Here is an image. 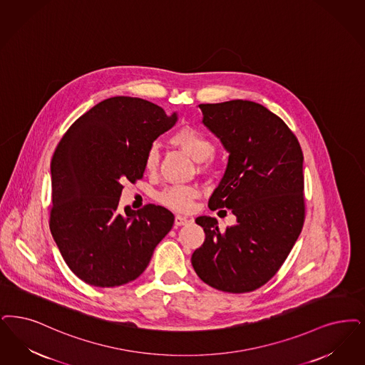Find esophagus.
<instances>
[{"label": "esophagus", "mask_w": 365, "mask_h": 365, "mask_svg": "<svg viewBox=\"0 0 365 365\" xmlns=\"http://www.w3.org/2000/svg\"><path fill=\"white\" fill-rule=\"evenodd\" d=\"M191 220L189 217H186V216H180V215H176L175 216V225L176 227H182V225H186V224H189Z\"/></svg>", "instance_id": "34e87169"}]
</instances>
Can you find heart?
<instances>
[{
  "label": "heart",
  "instance_id": "b5f03b06",
  "mask_svg": "<svg viewBox=\"0 0 365 365\" xmlns=\"http://www.w3.org/2000/svg\"><path fill=\"white\" fill-rule=\"evenodd\" d=\"M171 143L180 148L183 152H186L190 158L197 163H204L212 159L216 152L215 144L207 137H205L202 133L190 126H185L176 130L171 137ZM159 161V148L158 145L150 146L146 152L144 160L146 171L150 174L156 173ZM200 189L194 185H176L160 191L158 194V201L176 212H187L194 200L200 197Z\"/></svg>",
  "mask_w": 365,
  "mask_h": 365
}]
</instances>
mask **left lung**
<instances>
[{
  "label": "left lung",
  "instance_id": "obj_1",
  "mask_svg": "<svg viewBox=\"0 0 365 365\" xmlns=\"http://www.w3.org/2000/svg\"><path fill=\"white\" fill-rule=\"evenodd\" d=\"M202 123L228 152L209 207H228L236 224L197 217L205 242L191 264L205 284L245 293L273 277L289 255L304 222L303 152L285 122L250 101L200 104Z\"/></svg>",
  "mask_w": 365,
  "mask_h": 365
}]
</instances>
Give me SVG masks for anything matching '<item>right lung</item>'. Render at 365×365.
<instances>
[{
	"instance_id": "obj_1",
	"label": "right lung",
	"mask_w": 365,
	"mask_h": 365,
	"mask_svg": "<svg viewBox=\"0 0 365 365\" xmlns=\"http://www.w3.org/2000/svg\"><path fill=\"white\" fill-rule=\"evenodd\" d=\"M178 114L140 98L93 106L65 133L51 160L50 231L63 261L99 288L141 276L174 215L156 205L118 209L122 183L141 179L146 152Z\"/></svg>"
}]
</instances>
